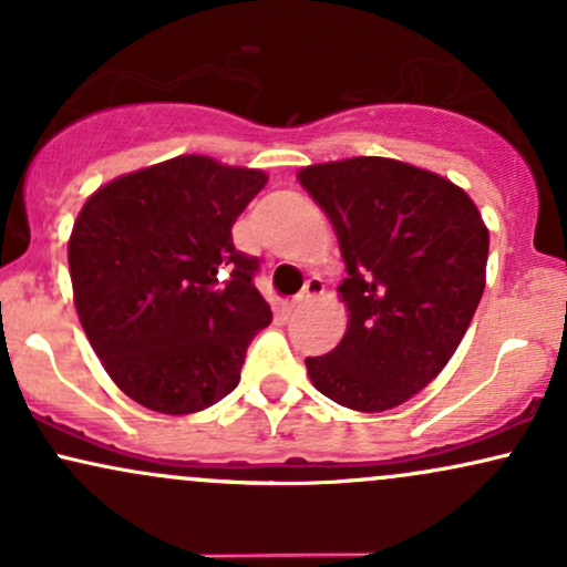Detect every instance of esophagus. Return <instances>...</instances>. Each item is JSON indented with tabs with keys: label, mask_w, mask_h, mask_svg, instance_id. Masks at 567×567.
<instances>
[{
	"label": "esophagus",
	"mask_w": 567,
	"mask_h": 567,
	"mask_svg": "<svg viewBox=\"0 0 567 567\" xmlns=\"http://www.w3.org/2000/svg\"><path fill=\"white\" fill-rule=\"evenodd\" d=\"M322 290H324V282L320 277H311V279H306V285H303V290L298 292L296 298H292V301H288V309H298V306H303V303H309L311 298H317V296H322Z\"/></svg>",
	"instance_id": "esophagus-1"
}]
</instances>
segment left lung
Returning <instances> with one entry per match:
<instances>
[{"mask_svg": "<svg viewBox=\"0 0 567 567\" xmlns=\"http://www.w3.org/2000/svg\"><path fill=\"white\" fill-rule=\"evenodd\" d=\"M298 181L328 213L347 279L349 328L306 357L317 392L381 413L447 365L485 290L487 229L464 188L386 157L309 165Z\"/></svg>", "mask_w": 567, "mask_h": 567, "instance_id": "1", "label": "left lung"}]
</instances>
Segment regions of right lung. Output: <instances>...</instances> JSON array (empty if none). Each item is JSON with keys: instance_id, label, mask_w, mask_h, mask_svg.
I'll return each instance as SVG.
<instances>
[{"instance_id": "add662e5", "label": "right lung", "mask_w": 567, "mask_h": 567, "mask_svg": "<svg viewBox=\"0 0 567 567\" xmlns=\"http://www.w3.org/2000/svg\"><path fill=\"white\" fill-rule=\"evenodd\" d=\"M266 173L184 154L127 173L84 202L69 239L74 306L116 386L167 415L216 405L247 343L271 322L258 258L231 226Z\"/></svg>"}]
</instances>
